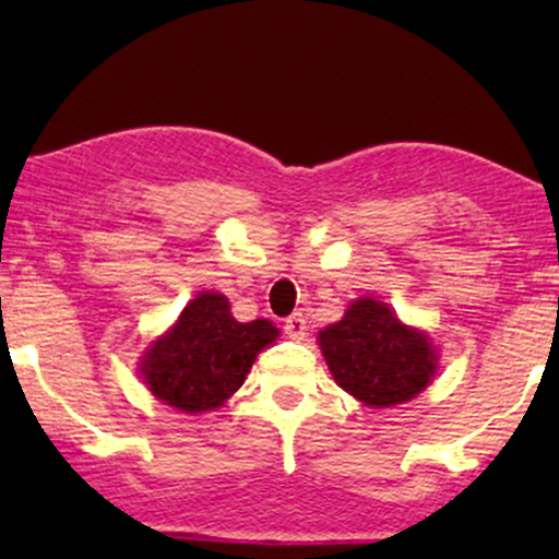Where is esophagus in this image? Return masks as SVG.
I'll list each match as a JSON object with an SVG mask.
<instances>
[{
	"label": "esophagus",
	"mask_w": 559,
	"mask_h": 559,
	"mask_svg": "<svg viewBox=\"0 0 559 559\" xmlns=\"http://www.w3.org/2000/svg\"><path fill=\"white\" fill-rule=\"evenodd\" d=\"M284 331L288 338H294V342H301L305 338V331H307V318L301 316V312H294V316H288L284 320Z\"/></svg>",
	"instance_id": "obj_1"
}]
</instances>
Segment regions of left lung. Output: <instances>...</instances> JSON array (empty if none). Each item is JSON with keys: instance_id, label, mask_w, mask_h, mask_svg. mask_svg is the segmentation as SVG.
<instances>
[{"instance_id": "obj_1", "label": "left lung", "mask_w": 559, "mask_h": 559, "mask_svg": "<svg viewBox=\"0 0 559 559\" xmlns=\"http://www.w3.org/2000/svg\"><path fill=\"white\" fill-rule=\"evenodd\" d=\"M318 344L333 381L368 407L409 402L439 365L431 338L373 297L352 301L338 323L318 333Z\"/></svg>"}]
</instances>
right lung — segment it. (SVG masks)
Listing matches in <instances>:
<instances>
[{"label":"right lung","mask_w":559,"mask_h":559,"mask_svg":"<svg viewBox=\"0 0 559 559\" xmlns=\"http://www.w3.org/2000/svg\"><path fill=\"white\" fill-rule=\"evenodd\" d=\"M275 338L271 320L239 323L223 294L199 292L176 325L144 352L141 376L159 402L181 413H207L239 391L254 357Z\"/></svg>","instance_id":"1"}]
</instances>
